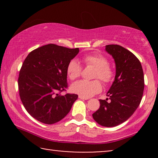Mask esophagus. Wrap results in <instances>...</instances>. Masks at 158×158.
Masks as SVG:
<instances>
[{"label": "esophagus", "instance_id": "obj_1", "mask_svg": "<svg viewBox=\"0 0 158 158\" xmlns=\"http://www.w3.org/2000/svg\"><path fill=\"white\" fill-rule=\"evenodd\" d=\"M79 98L81 99H83V100H88V99H89V98H86V97H84V96H79Z\"/></svg>", "mask_w": 158, "mask_h": 158}]
</instances>
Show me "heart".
I'll list each match as a JSON object with an SVG mask.
<instances>
[{
	"mask_svg": "<svg viewBox=\"0 0 158 158\" xmlns=\"http://www.w3.org/2000/svg\"><path fill=\"white\" fill-rule=\"evenodd\" d=\"M83 62L87 66H93L96 68L93 77L100 79L103 83L108 84L113 81L114 71L109 65V60L105 56L100 54H91L85 55L83 57ZM67 75L71 81L75 80L81 76L82 73V66L78 60H71L68 62L66 69ZM102 89L100 81H79L71 85V90L75 94L80 96L89 98L98 94Z\"/></svg>",
	"mask_w": 158,
	"mask_h": 158,
	"instance_id": "heart-1",
	"label": "heart"
}]
</instances>
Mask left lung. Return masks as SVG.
Instances as JSON below:
<instances>
[{
  "label": "left lung",
  "instance_id": "obj_1",
  "mask_svg": "<svg viewBox=\"0 0 158 158\" xmlns=\"http://www.w3.org/2000/svg\"><path fill=\"white\" fill-rule=\"evenodd\" d=\"M106 51L114 59L116 75L107 92L108 99L100 101V108L93 118L103 127H116L126 122L141 102L144 88V73L137 57L117 44L106 46Z\"/></svg>",
  "mask_w": 158,
  "mask_h": 158
}]
</instances>
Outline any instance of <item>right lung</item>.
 I'll use <instances>...</instances> for the list:
<instances>
[{"mask_svg": "<svg viewBox=\"0 0 158 158\" xmlns=\"http://www.w3.org/2000/svg\"><path fill=\"white\" fill-rule=\"evenodd\" d=\"M79 52L49 44L30 52L19 72V96L23 106L39 122L52 124L60 122L77 100V94L60 93L66 90L67 65Z\"/></svg>", "mask_w": 158, "mask_h": 158, "instance_id": "obj_1", "label": "right lung"}]
</instances>
